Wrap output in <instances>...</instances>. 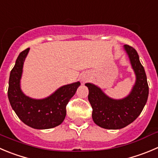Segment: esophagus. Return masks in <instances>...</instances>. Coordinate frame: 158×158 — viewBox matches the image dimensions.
<instances>
[{
	"instance_id": "34e87169",
	"label": "esophagus",
	"mask_w": 158,
	"mask_h": 158,
	"mask_svg": "<svg viewBox=\"0 0 158 158\" xmlns=\"http://www.w3.org/2000/svg\"><path fill=\"white\" fill-rule=\"evenodd\" d=\"M83 80H85V79H83Z\"/></svg>"
}]
</instances>
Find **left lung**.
Returning a JSON list of instances; mask_svg holds the SVG:
<instances>
[{
  "label": "left lung",
  "mask_w": 158,
  "mask_h": 158,
  "mask_svg": "<svg viewBox=\"0 0 158 158\" xmlns=\"http://www.w3.org/2000/svg\"><path fill=\"white\" fill-rule=\"evenodd\" d=\"M136 76V81L130 95L121 100L106 96L99 88L87 83L88 101L92 108V118L96 125L108 130H118L133 123L139 115L147 103L149 87L143 67L136 49L124 46Z\"/></svg>",
  "instance_id": "obj_1"
}]
</instances>
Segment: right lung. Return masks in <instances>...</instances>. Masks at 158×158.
<instances>
[{"label": "right lung", "instance_id": "right-lung-1", "mask_svg": "<svg viewBox=\"0 0 158 158\" xmlns=\"http://www.w3.org/2000/svg\"><path fill=\"white\" fill-rule=\"evenodd\" d=\"M28 51L29 48H27L20 52L10 71L7 90L9 102L19 118L28 127L38 130L53 128L64 120L67 105L81 83L64 85L44 99L36 100L25 96L21 91L20 79Z\"/></svg>", "mask_w": 158, "mask_h": 158}]
</instances>
